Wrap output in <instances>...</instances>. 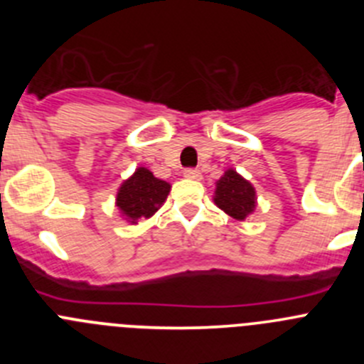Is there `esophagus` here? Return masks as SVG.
<instances>
[{
	"label": "esophagus",
	"mask_w": 364,
	"mask_h": 364,
	"mask_svg": "<svg viewBox=\"0 0 364 364\" xmlns=\"http://www.w3.org/2000/svg\"><path fill=\"white\" fill-rule=\"evenodd\" d=\"M184 176L188 180H200L202 178V175H200V171H198V169H186Z\"/></svg>",
	"instance_id": "1"
}]
</instances>
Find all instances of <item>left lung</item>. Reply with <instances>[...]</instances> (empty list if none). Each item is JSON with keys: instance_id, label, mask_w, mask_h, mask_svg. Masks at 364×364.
I'll return each mask as SVG.
<instances>
[{"instance_id": "obj_1", "label": "left lung", "mask_w": 364, "mask_h": 364, "mask_svg": "<svg viewBox=\"0 0 364 364\" xmlns=\"http://www.w3.org/2000/svg\"><path fill=\"white\" fill-rule=\"evenodd\" d=\"M217 188L213 193V202L226 215L235 220H246V217L255 211L257 191L250 180L235 169H226L224 175L217 180Z\"/></svg>"}]
</instances>
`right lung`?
<instances>
[{"label": "right lung", "instance_id": "obj_1", "mask_svg": "<svg viewBox=\"0 0 364 364\" xmlns=\"http://www.w3.org/2000/svg\"><path fill=\"white\" fill-rule=\"evenodd\" d=\"M171 184L156 178L147 167H136L129 178H125L117 191L114 205L120 217L129 224H136L138 218H151L162 208Z\"/></svg>", "mask_w": 364, "mask_h": 364}]
</instances>
